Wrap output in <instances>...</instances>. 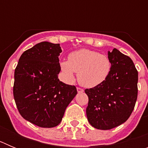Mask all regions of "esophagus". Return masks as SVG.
I'll list each match as a JSON object with an SVG mask.
<instances>
[{
    "label": "esophagus",
    "instance_id": "esophagus-1",
    "mask_svg": "<svg viewBox=\"0 0 148 148\" xmlns=\"http://www.w3.org/2000/svg\"><path fill=\"white\" fill-rule=\"evenodd\" d=\"M77 91H78V92L81 93V92H84V90L82 88H81V87H77Z\"/></svg>",
    "mask_w": 148,
    "mask_h": 148
}]
</instances>
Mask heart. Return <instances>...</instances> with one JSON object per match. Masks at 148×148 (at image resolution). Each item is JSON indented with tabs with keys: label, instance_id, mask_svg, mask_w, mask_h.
I'll return each mask as SVG.
<instances>
[{
	"label": "heart",
	"instance_id": "b5f03b06",
	"mask_svg": "<svg viewBox=\"0 0 148 148\" xmlns=\"http://www.w3.org/2000/svg\"><path fill=\"white\" fill-rule=\"evenodd\" d=\"M66 80H75V72L78 73V80L82 86L88 88L97 87L104 83L110 74L111 60L108 56L97 51L81 49L69 55V61L60 64Z\"/></svg>",
	"mask_w": 148,
	"mask_h": 148
}]
</instances>
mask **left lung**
Instances as JSON below:
<instances>
[{"mask_svg": "<svg viewBox=\"0 0 148 148\" xmlns=\"http://www.w3.org/2000/svg\"><path fill=\"white\" fill-rule=\"evenodd\" d=\"M112 69L100 85L86 89L87 120L99 130H110L128 119L138 95V71L131 58L114 48L108 52Z\"/></svg>", "mask_w": 148, "mask_h": 148, "instance_id": "left-lung-1", "label": "left lung"}]
</instances>
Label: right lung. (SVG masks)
Listing matches in <instances>:
<instances>
[{"label":"right lung","mask_w":148,"mask_h":148,"mask_svg":"<svg viewBox=\"0 0 148 148\" xmlns=\"http://www.w3.org/2000/svg\"><path fill=\"white\" fill-rule=\"evenodd\" d=\"M59 44L44 41L26 50L15 70L13 95L24 119L40 127L60 124L77 94L76 87L59 81Z\"/></svg>","instance_id":"right-lung-1"}]
</instances>
